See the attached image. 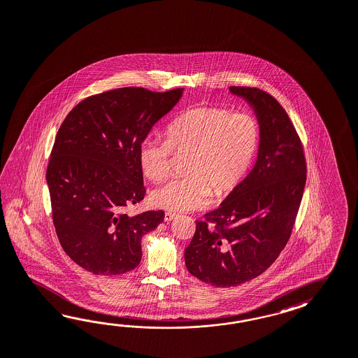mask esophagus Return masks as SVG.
Returning <instances> with one entry per match:
<instances>
[{"label":"esophagus","mask_w":358,"mask_h":358,"mask_svg":"<svg viewBox=\"0 0 358 358\" xmlns=\"http://www.w3.org/2000/svg\"><path fill=\"white\" fill-rule=\"evenodd\" d=\"M176 216H177V213H173V212H166V215H164V220H166V221H172Z\"/></svg>","instance_id":"1"}]
</instances>
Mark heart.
<instances>
[{"label": "heart", "mask_w": 358, "mask_h": 358, "mask_svg": "<svg viewBox=\"0 0 358 358\" xmlns=\"http://www.w3.org/2000/svg\"><path fill=\"white\" fill-rule=\"evenodd\" d=\"M260 127L252 115L212 106L192 107L166 127V140L148 137L138 150L146 177L160 181L169 173L172 148L189 151L186 172L159 186L152 203L173 212L206 206L212 192L222 196L234 190L252 164Z\"/></svg>", "instance_id": "heart-1"}]
</instances>
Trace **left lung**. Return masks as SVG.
<instances>
[{
  "mask_svg": "<svg viewBox=\"0 0 358 358\" xmlns=\"http://www.w3.org/2000/svg\"><path fill=\"white\" fill-rule=\"evenodd\" d=\"M252 108L260 127L251 172L217 210L196 221L185 264L216 287L259 277L285 248L306 187L304 151L296 129L275 98L256 87H230Z\"/></svg>",
  "mask_w": 358,
  "mask_h": 358,
  "instance_id": "left-lung-1",
  "label": "left lung"
}]
</instances>
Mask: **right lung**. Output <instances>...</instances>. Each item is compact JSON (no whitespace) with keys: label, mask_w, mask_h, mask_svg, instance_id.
<instances>
[{"label":"right lung","mask_w":358,"mask_h":358,"mask_svg":"<svg viewBox=\"0 0 358 358\" xmlns=\"http://www.w3.org/2000/svg\"><path fill=\"white\" fill-rule=\"evenodd\" d=\"M182 94L120 87L84 99L62 122L46 171L52 222L64 252L85 271H133L142 236L164 221L163 210H124L146 192L141 142Z\"/></svg>","instance_id":"obj_1"}]
</instances>
